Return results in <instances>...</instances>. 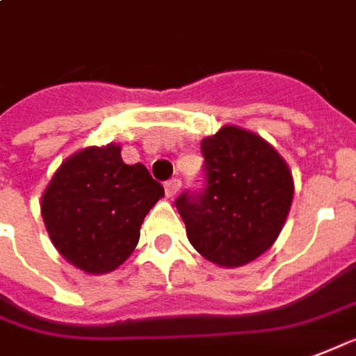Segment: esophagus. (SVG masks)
Here are the masks:
<instances>
[{
  "mask_svg": "<svg viewBox=\"0 0 356 356\" xmlns=\"http://www.w3.org/2000/svg\"><path fill=\"white\" fill-rule=\"evenodd\" d=\"M180 189V180L178 178H170L168 181H165V193L167 197H175Z\"/></svg>",
  "mask_w": 356,
  "mask_h": 356,
  "instance_id": "esophagus-1",
  "label": "esophagus"
}]
</instances>
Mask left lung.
<instances>
[{
	"instance_id": "left-lung-1",
	"label": "left lung",
	"mask_w": 356,
	"mask_h": 356,
	"mask_svg": "<svg viewBox=\"0 0 356 356\" xmlns=\"http://www.w3.org/2000/svg\"><path fill=\"white\" fill-rule=\"evenodd\" d=\"M207 186L178 197L191 246L220 267H241L267 252L286 224L294 178L267 140L224 124L201 140Z\"/></svg>"
}]
</instances>
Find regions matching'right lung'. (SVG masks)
<instances>
[{
  "mask_svg": "<svg viewBox=\"0 0 356 356\" xmlns=\"http://www.w3.org/2000/svg\"><path fill=\"white\" fill-rule=\"evenodd\" d=\"M165 197L142 163L127 165L119 144L90 146L62 161L41 195L49 238L87 275L118 269L138 245L140 227Z\"/></svg>",
  "mask_w": 356,
  "mask_h": 356,
  "instance_id": "1",
  "label": "right lung"
}]
</instances>
